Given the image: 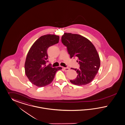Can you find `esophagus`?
Returning <instances> with one entry per match:
<instances>
[{
    "label": "esophagus",
    "mask_w": 125,
    "mask_h": 125,
    "mask_svg": "<svg viewBox=\"0 0 125 125\" xmlns=\"http://www.w3.org/2000/svg\"><path fill=\"white\" fill-rule=\"evenodd\" d=\"M64 69L65 71L67 72V71H68L70 70V68L69 67H64Z\"/></svg>",
    "instance_id": "obj_1"
}]
</instances>
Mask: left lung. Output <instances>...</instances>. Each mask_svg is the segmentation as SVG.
Returning <instances> with one entry per match:
<instances>
[{"instance_id": "obj_1", "label": "left lung", "mask_w": 125, "mask_h": 125, "mask_svg": "<svg viewBox=\"0 0 125 125\" xmlns=\"http://www.w3.org/2000/svg\"><path fill=\"white\" fill-rule=\"evenodd\" d=\"M61 42L67 47L70 58H77L80 65L79 69L71 68L76 72L77 75L70 82L77 85H86L91 82L100 66V59L94 46L87 38L71 33H65Z\"/></svg>"}]
</instances>
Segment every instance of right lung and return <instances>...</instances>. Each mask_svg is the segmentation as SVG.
<instances>
[{"label":"right lung","instance_id":"add662e5","mask_svg":"<svg viewBox=\"0 0 125 125\" xmlns=\"http://www.w3.org/2000/svg\"><path fill=\"white\" fill-rule=\"evenodd\" d=\"M59 37L47 34L40 37L31 47L24 64L25 74L30 81L38 87H44L52 83L57 71L61 67L46 66L48 61L47 50L59 42Z\"/></svg>","mask_w":125,"mask_h":125}]
</instances>
